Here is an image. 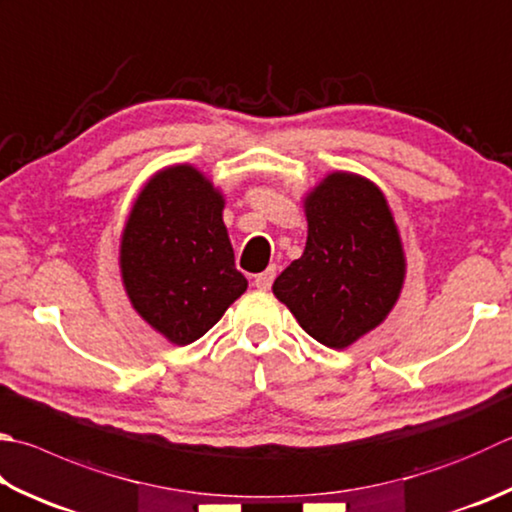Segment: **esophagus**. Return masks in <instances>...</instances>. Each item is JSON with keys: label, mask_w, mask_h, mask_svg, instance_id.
<instances>
[{"label": "esophagus", "mask_w": 512, "mask_h": 512, "mask_svg": "<svg viewBox=\"0 0 512 512\" xmlns=\"http://www.w3.org/2000/svg\"><path fill=\"white\" fill-rule=\"evenodd\" d=\"M274 276H276V267L272 265V267H267L265 272H260V274L254 276V285L258 289H269V287H272V283H274Z\"/></svg>", "instance_id": "obj_1"}]
</instances>
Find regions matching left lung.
Masks as SVG:
<instances>
[{
    "instance_id": "obj_1",
    "label": "left lung",
    "mask_w": 512,
    "mask_h": 512,
    "mask_svg": "<svg viewBox=\"0 0 512 512\" xmlns=\"http://www.w3.org/2000/svg\"><path fill=\"white\" fill-rule=\"evenodd\" d=\"M305 216V252L272 289L312 339L343 350L397 303L401 238L381 189L354 173H330L305 198Z\"/></svg>"
}]
</instances>
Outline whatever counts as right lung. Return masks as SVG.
<instances>
[{"label": "right lung", "mask_w": 512, "mask_h": 512, "mask_svg": "<svg viewBox=\"0 0 512 512\" xmlns=\"http://www.w3.org/2000/svg\"><path fill=\"white\" fill-rule=\"evenodd\" d=\"M223 207L198 169L178 165L147 182L124 227L120 269L131 305L176 345L207 334L247 289Z\"/></svg>", "instance_id": "right-lung-1"}]
</instances>
